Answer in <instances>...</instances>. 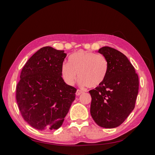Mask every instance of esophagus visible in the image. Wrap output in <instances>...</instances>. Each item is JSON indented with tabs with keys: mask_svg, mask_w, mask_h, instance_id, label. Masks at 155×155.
Masks as SVG:
<instances>
[{
	"mask_svg": "<svg viewBox=\"0 0 155 155\" xmlns=\"http://www.w3.org/2000/svg\"><path fill=\"white\" fill-rule=\"evenodd\" d=\"M83 91H81L80 90H77V91L76 92V96H79V95L81 94H83Z\"/></svg>",
	"mask_w": 155,
	"mask_h": 155,
	"instance_id": "34e87169",
	"label": "esophagus"
}]
</instances>
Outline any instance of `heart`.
Returning a JSON list of instances; mask_svg holds the SVG:
<instances>
[{
    "label": "heart",
    "mask_w": 155,
    "mask_h": 155,
    "mask_svg": "<svg viewBox=\"0 0 155 155\" xmlns=\"http://www.w3.org/2000/svg\"><path fill=\"white\" fill-rule=\"evenodd\" d=\"M69 63L61 64V75L67 85H74L78 78L81 86L96 88L101 85L108 72V62L103 55L79 50L69 57Z\"/></svg>",
    "instance_id": "b5f03b06"
}]
</instances>
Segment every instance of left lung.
I'll use <instances>...</instances> for the list:
<instances>
[{
  "label": "left lung",
  "mask_w": 155,
  "mask_h": 155,
  "mask_svg": "<svg viewBox=\"0 0 155 155\" xmlns=\"http://www.w3.org/2000/svg\"><path fill=\"white\" fill-rule=\"evenodd\" d=\"M107 59L108 72L101 85L89 91L91 114L101 127L115 128L127 118L135 107L139 88L138 74L120 51L109 46L98 50Z\"/></svg>",
  "instance_id": "left-lung-1"
}]
</instances>
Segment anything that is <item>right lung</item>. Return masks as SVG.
<instances>
[{
	"mask_svg": "<svg viewBox=\"0 0 155 155\" xmlns=\"http://www.w3.org/2000/svg\"><path fill=\"white\" fill-rule=\"evenodd\" d=\"M64 50L41 48L26 63L16 87V100L22 118L33 127L50 131L62 125L76 88L65 83L61 64Z\"/></svg>",
	"mask_w": 155,
	"mask_h": 155,
	"instance_id": "right-lung-1",
	"label": "right lung"
}]
</instances>
